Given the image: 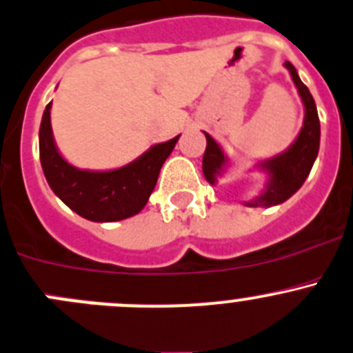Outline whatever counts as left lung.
<instances>
[{"mask_svg":"<svg viewBox=\"0 0 353 353\" xmlns=\"http://www.w3.org/2000/svg\"><path fill=\"white\" fill-rule=\"evenodd\" d=\"M285 65L290 74H292L293 82H295L296 90H299L303 105H305V121H303V128L300 131L299 138H296V141L293 143L288 152L262 163L263 169L269 170L271 181H269L268 190L263 191L259 198H255L253 203H248L250 207H271V205H278L288 200L305 183L307 176H309L310 169L314 165V160L317 157V152H319L321 125L316 101H314L309 88L300 81L295 67L290 61H286ZM205 138H207V148H205L203 153V174L208 183L214 184L215 176L221 174L225 157L222 150L219 148L217 143L207 132H205Z\"/></svg>","mask_w":353,"mask_h":353,"instance_id":"8db88e82","label":"left lung"}]
</instances>
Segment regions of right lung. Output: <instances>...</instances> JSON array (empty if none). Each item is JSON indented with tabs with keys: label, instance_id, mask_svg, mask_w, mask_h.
Segmentation results:
<instances>
[{
	"label": "right lung",
	"instance_id": "1",
	"mask_svg": "<svg viewBox=\"0 0 353 353\" xmlns=\"http://www.w3.org/2000/svg\"><path fill=\"white\" fill-rule=\"evenodd\" d=\"M46 105L39 128V159L53 193L81 217L94 222H114L141 212L155 190L160 169L179 136L152 146L129 165L108 172L79 170L65 162L53 143Z\"/></svg>",
	"mask_w": 353,
	"mask_h": 353
}]
</instances>
